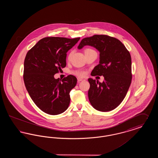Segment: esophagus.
Here are the masks:
<instances>
[{"mask_svg": "<svg viewBox=\"0 0 158 158\" xmlns=\"http://www.w3.org/2000/svg\"><path fill=\"white\" fill-rule=\"evenodd\" d=\"M85 79H83V78H81V77H77V81L79 82H82V81H85Z\"/></svg>", "mask_w": 158, "mask_h": 158, "instance_id": "obj_1", "label": "esophagus"}]
</instances>
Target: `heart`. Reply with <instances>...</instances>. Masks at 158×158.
<instances>
[{
	"mask_svg": "<svg viewBox=\"0 0 158 158\" xmlns=\"http://www.w3.org/2000/svg\"><path fill=\"white\" fill-rule=\"evenodd\" d=\"M90 52H95V51L94 50L91 49V48H86L85 50V53ZM72 54V53H70V54L69 55V58H70L71 57ZM73 73L75 74L76 75L79 76H84L85 75V74H86L85 72L82 71V70H76V71L73 72Z\"/></svg>",
	"mask_w": 158,
	"mask_h": 158,
	"instance_id": "heart-1",
	"label": "heart"
}]
</instances>
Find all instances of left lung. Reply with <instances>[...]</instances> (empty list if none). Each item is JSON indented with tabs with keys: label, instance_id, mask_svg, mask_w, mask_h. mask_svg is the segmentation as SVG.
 Returning <instances> with one entry per match:
<instances>
[{
	"label": "left lung",
	"instance_id": "obj_1",
	"mask_svg": "<svg viewBox=\"0 0 158 158\" xmlns=\"http://www.w3.org/2000/svg\"><path fill=\"white\" fill-rule=\"evenodd\" d=\"M85 45L94 47L99 52V63L90 75L104 77L102 83L88 79L90 104L99 111H111L123 101L131 82L130 54L120 40L106 35L85 38L77 48L80 50Z\"/></svg>",
	"mask_w": 158,
	"mask_h": 158
}]
</instances>
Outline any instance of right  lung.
Instances as JSON below:
<instances>
[{
    "mask_svg": "<svg viewBox=\"0 0 158 158\" xmlns=\"http://www.w3.org/2000/svg\"><path fill=\"white\" fill-rule=\"evenodd\" d=\"M80 40L45 37L30 50L24 61L23 81L30 96L43 112L58 115L70 104V92L76 85L75 76L61 81L54 75L66 66V53Z\"/></svg>",
    "mask_w": 158,
    "mask_h": 158,
    "instance_id": "add662e5",
    "label": "right lung"
}]
</instances>
